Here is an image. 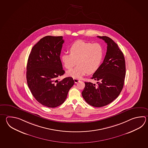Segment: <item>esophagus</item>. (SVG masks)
<instances>
[{
  "label": "esophagus",
  "mask_w": 148,
  "mask_h": 148,
  "mask_svg": "<svg viewBox=\"0 0 148 148\" xmlns=\"http://www.w3.org/2000/svg\"><path fill=\"white\" fill-rule=\"evenodd\" d=\"M74 81L75 83H78L80 81V80H79V79H75V78H74Z\"/></svg>",
  "instance_id": "obj_1"
}]
</instances>
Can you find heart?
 Returning a JSON list of instances; mask_svg holds the SVG:
<instances>
[{
	"mask_svg": "<svg viewBox=\"0 0 148 148\" xmlns=\"http://www.w3.org/2000/svg\"><path fill=\"white\" fill-rule=\"evenodd\" d=\"M69 54L64 53L61 60L68 69L67 75L75 79H81L87 73L93 74L99 69L102 62L104 51L99 43L87 42L82 40H76L70 46Z\"/></svg>",
	"mask_w": 148,
	"mask_h": 148,
	"instance_id": "b5f03b06",
	"label": "heart"
}]
</instances>
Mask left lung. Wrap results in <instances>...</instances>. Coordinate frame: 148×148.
<instances>
[{
    "instance_id": "obj_1",
    "label": "left lung",
    "mask_w": 148,
    "mask_h": 148,
    "mask_svg": "<svg viewBox=\"0 0 148 148\" xmlns=\"http://www.w3.org/2000/svg\"><path fill=\"white\" fill-rule=\"evenodd\" d=\"M97 37L107 44V51L99 69L91 78L97 81V85L85 82L82 95L88 104L100 108L113 102L121 93L125 76V62L123 53L111 38Z\"/></svg>"
}]
</instances>
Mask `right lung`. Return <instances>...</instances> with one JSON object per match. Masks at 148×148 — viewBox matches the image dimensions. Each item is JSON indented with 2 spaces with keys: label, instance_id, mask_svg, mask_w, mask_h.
Wrapping results in <instances>:
<instances>
[{
  "label": "right lung",
  "instance_id": "obj_1",
  "mask_svg": "<svg viewBox=\"0 0 148 148\" xmlns=\"http://www.w3.org/2000/svg\"><path fill=\"white\" fill-rule=\"evenodd\" d=\"M64 42L62 36L43 37L34 46L27 61L28 88L35 99L48 108L63 104L74 84L71 77L58 79L65 73L60 59Z\"/></svg>",
  "mask_w": 148,
  "mask_h": 148
}]
</instances>
